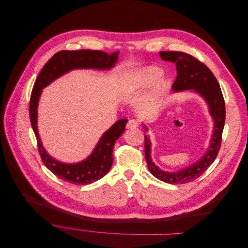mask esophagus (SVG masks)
<instances>
[{
	"mask_svg": "<svg viewBox=\"0 0 248 248\" xmlns=\"http://www.w3.org/2000/svg\"><path fill=\"white\" fill-rule=\"evenodd\" d=\"M126 127H127L128 129H135V128L138 127V122L135 121V120H129L128 123H127V125H126Z\"/></svg>",
	"mask_w": 248,
	"mask_h": 248,
	"instance_id": "1",
	"label": "esophagus"
}]
</instances>
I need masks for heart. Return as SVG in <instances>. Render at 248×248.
Instances as JSON below:
<instances>
[{
	"instance_id": "obj_1",
	"label": "heart",
	"mask_w": 248,
	"mask_h": 248,
	"mask_svg": "<svg viewBox=\"0 0 248 248\" xmlns=\"http://www.w3.org/2000/svg\"><path fill=\"white\" fill-rule=\"evenodd\" d=\"M162 75V70L156 66H151L143 69L139 75V83L140 85H151L157 81ZM164 83L161 82L160 86H163Z\"/></svg>"
}]
</instances>
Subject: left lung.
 I'll use <instances>...</instances> for the list:
<instances>
[{
	"mask_svg": "<svg viewBox=\"0 0 248 248\" xmlns=\"http://www.w3.org/2000/svg\"><path fill=\"white\" fill-rule=\"evenodd\" d=\"M159 54L163 61L176 64L177 77L172 89L176 92L193 90L202 94L207 102L210 114L214 120L211 144L205 155L189 167L174 173L164 172L155 165L151 158V141L144 136V155L150 172L157 179L168 184H186L203 174L218 155L226 119L225 101L216 77L203 62L183 52L162 51ZM144 129L146 130L145 127Z\"/></svg>",
	"mask_w": 248,
	"mask_h": 248,
	"instance_id": "left-lung-1",
	"label": "left lung"
}]
</instances>
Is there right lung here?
Masks as SVG:
<instances>
[{
    "label": "right lung",
    "mask_w": 248,
    "mask_h": 248,
    "mask_svg": "<svg viewBox=\"0 0 248 248\" xmlns=\"http://www.w3.org/2000/svg\"><path fill=\"white\" fill-rule=\"evenodd\" d=\"M118 55L119 52L108 54L103 51H91V49L61 51L48 60L35 81L30 97L29 114L31 125L37 139L38 151L45 166L63 181L74 185H89L102 179L112 166L114 143L124 133L128 120L120 119L114 123L104 134L93 154L85 161L76 164L59 162L46 153L38 134L37 108L42 89L71 69H109L117 62Z\"/></svg>",
    "instance_id": "add662e5"
}]
</instances>
